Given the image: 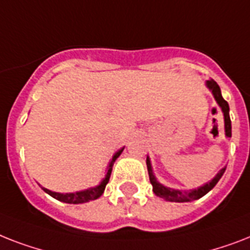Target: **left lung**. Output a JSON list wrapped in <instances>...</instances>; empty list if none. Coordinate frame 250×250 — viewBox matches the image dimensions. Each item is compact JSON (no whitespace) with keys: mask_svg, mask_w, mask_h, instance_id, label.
Listing matches in <instances>:
<instances>
[{"mask_svg":"<svg viewBox=\"0 0 250 250\" xmlns=\"http://www.w3.org/2000/svg\"><path fill=\"white\" fill-rule=\"evenodd\" d=\"M207 86L209 87L210 90H212L213 95H214V99L218 103V105L221 106L222 111H224L225 115V129H226V136L227 137H231V121H230V114H229V111H230V107H229V104H227V101L225 100L222 95H221V90L220 86L217 84L216 81H208L207 82ZM146 166H147V172H149V178L150 182L153 185V191L154 194L159 198H163L164 200H168V202H177V203H182V202H191V200H196V199L202 198L207 194V192H209L218 181H220V178L222 177V174L225 173L226 171V167L222 168L218 173L216 174V177L213 178L212 181H209L208 184L203 185L200 188H194V190H190V191H180V190H174V188H169L163 186L162 184L157 181V178L153 174V171H151V164H150V159L149 157L146 158Z\"/></svg>","mask_w":250,"mask_h":250,"instance_id":"8db88e82","label":"left lung"}]
</instances>
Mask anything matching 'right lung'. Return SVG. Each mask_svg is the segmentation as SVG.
<instances>
[{
    "label": "right lung",
    "instance_id": "obj_1",
    "mask_svg": "<svg viewBox=\"0 0 250 250\" xmlns=\"http://www.w3.org/2000/svg\"><path fill=\"white\" fill-rule=\"evenodd\" d=\"M125 147H122L121 150H118L117 153L114 154V157L111 158L110 163H109V167H107V173L105 176V178L101 181V184L96 188H87V190H83V191H78V192H70V194H60V192H54V191H50L47 188H42L44 191L47 192L48 195H51L52 198L58 199L60 202H64V203H69V204H81V203H87L90 202V200H95V199L100 198L103 195V192L105 190V186L106 184L109 182V178H110V174H111V169H113V164H114L115 159L119 157L123 151Z\"/></svg>",
    "mask_w": 250,
    "mask_h": 250
}]
</instances>
